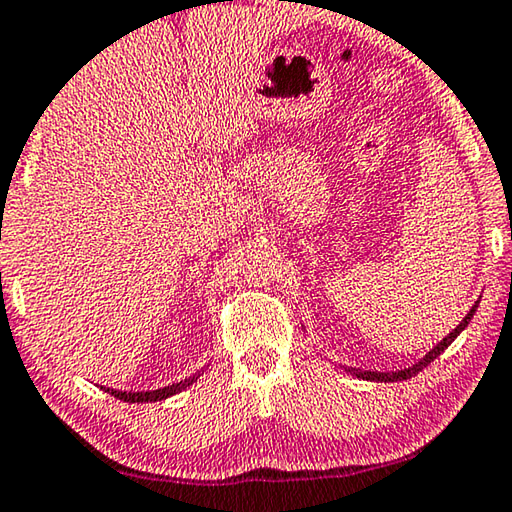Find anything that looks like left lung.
<instances>
[{
    "label": "left lung",
    "mask_w": 512,
    "mask_h": 512,
    "mask_svg": "<svg viewBox=\"0 0 512 512\" xmlns=\"http://www.w3.org/2000/svg\"><path fill=\"white\" fill-rule=\"evenodd\" d=\"M476 306H479V301H476V304L472 306V311H469L467 315H465V320L460 322L454 331H451L445 340L442 342H438V345H435L429 354H426L420 363H415L413 367H406V370H399V372H360V370H354V367H351V370H347V372H351V374H356L358 379H365V381H388V383H395V381H406V379H410V376H415L417 372H422L426 365L429 363H433L435 358H438L442 351H445L451 342H454L458 335H460V331L465 329V326L469 324V320H472L474 317V313H476Z\"/></svg>",
    "instance_id": "1"
}]
</instances>
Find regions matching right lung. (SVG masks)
Listing matches in <instances>:
<instances>
[{
  "label": "right lung",
  "mask_w": 512,
  "mask_h": 512,
  "mask_svg": "<svg viewBox=\"0 0 512 512\" xmlns=\"http://www.w3.org/2000/svg\"><path fill=\"white\" fill-rule=\"evenodd\" d=\"M195 379H197V376H190V379H186V381L172 383V385H167V388L149 390V392H120V390H111V388H104V390L111 392V395L117 397V399L129 401V404H142V401H161V399L177 395V392H181L183 388H188V385L195 383Z\"/></svg>",
  "instance_id": "right-lung-1"
}]
</instances>
